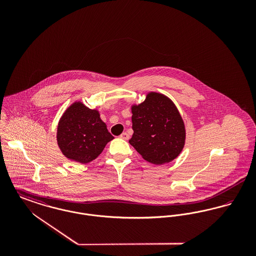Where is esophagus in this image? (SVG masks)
<instances>
[{
	"label": "esophagus",
	"instance_id": "34e87169",
	"mask_svg": "<svg viewBox=\"0 0 256 256\" xmlns=\"http://www.w3.org/2000/svg\"><path fill=\"white\" fill-rule=\"evenodd\" d=\"M120 137L124 139V140H128L130 139V135L126 134V132H122L121 135H120Z\"/></svg>",
	"mask_w": 256,
	"mask_h": 256
}]
</instances>
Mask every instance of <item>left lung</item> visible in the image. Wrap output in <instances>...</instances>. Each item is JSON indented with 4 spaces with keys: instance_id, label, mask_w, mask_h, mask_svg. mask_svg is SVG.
Masks as SVG:
<instances>
[{
    "instance_id": "1",
    "label": "left lung",
    "mask_w": 256,
    "mask_h": 256,
    "mask_svg": "<svg viewBox=\"0 0 256 256\" xmlns=\"http://www.w3.org/2000/svg\"><path fill=\"white\" fill-rule=\"evenodd\" d=\"M134 134L130 144L150 163L162 165L182 152L186 130L182 117L170 98L148 92L141 104L130 106Z\"/></svg>"
}]
</instances>
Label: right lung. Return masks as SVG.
<instances>
[{
  "instance_id": "add662e5",
  "label": "right lung",
  "mask_w": 256,
  "mask_h": 256,
  "mask_svg": "<svg viewBox=\"0 0 256 256\" xmlns=\"http://www.w3.org/2000/svg\"><path fill=\"white\" fill-rule=\"evenodd\" d=\"M113 139L98 110L87 108L80 100L69 106L58 124L56 142L62 154L82 164L97 158Z\"/></svg>"
}]
</instances>
